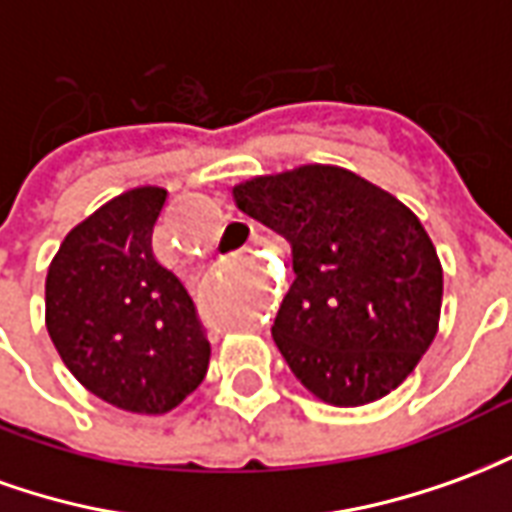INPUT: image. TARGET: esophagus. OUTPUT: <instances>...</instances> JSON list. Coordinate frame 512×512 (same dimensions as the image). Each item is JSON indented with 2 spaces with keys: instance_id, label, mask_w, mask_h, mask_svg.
Returning a JSON list of instances; mask_svg holds the SVG:
<instances>
[{
  "instance_id": "esophagus-1",
  "label": "esophagus",
  "mask_w": 512,
  "mask_h": 512,
  "mask_svg": "<svg viewBox=\"0 0 512 512\" xmlns=\"http://www.w3.org/2000/svg\"><path fill=\"white\" fill-rule=\"evenodd\" d=\"M252 246H257V238H255V241H252V244H249V249H252Z\"/></svg>"
}]
</instances>
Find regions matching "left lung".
I'll list each match as a JSON object with an SVG mask.
<instances>
[{"label":"left lung","mask_w":512,"mask_h":512,"mask_svg":"<svg viewBox=\"0 0 512 512\" xmlns=\"http://www.w3.org/2000/svg\"><path fill=\"white\" fill-rule=\"evenodd\" d=\"M233 197L290 241L296 279L271 334L293 376L340 408L403 384L439 332L444 293L417 213L332 164L257 175L233 186Z\"/></svg>","instance_id":"1"}]
</instances>
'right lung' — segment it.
Here are the masks:
<instances>
[{
  "instance_id": "obj_1",
  "label": "right lung",
  "mask_w": 512,
  "mask_h": 512,
  "mask_svg": "<svg viewBox=\"0 0 512 512\" xmlns=\"http://www.w3.org/2000/svg\"><path fill=\"white\" fill-rule=\"evenodd\" d=\"M167 189L136 186L65 235L46 274V329L73 378L109 406L167 414L202 384L211 343L153 255Z\"/></svg>"
}]
</instances>
